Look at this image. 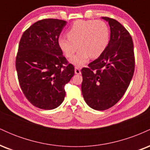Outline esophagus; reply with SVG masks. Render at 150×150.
I'll return each instance as SVG.
<instances>
[{
  "mask_svg": "<svg viewBox=\"0 0 150 150\" xmlns=\"http://www.w3.org/2000/svg\"><path fill=\"white\" fill-rule=\"evenodd\" d=\"M75 73L77 74V75H79V74L81 73V70L79 67H75Z\"/></svg>",
  "mask_w": 150,
  "mask_h": 150,
  "instance_id": "esophagus-1",
  "label": "esophagus"
}]
</instances>
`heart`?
Here are the masks:
<instances>
[{
  "label": "heart",
  "instance_id": "1",
  "mask_svg": "<svg viewBox=\"0 0 150 150\" xmlns=\"http://www.w3.org/2000/svg\"><path fill=\"white\" fill-rule=\"evenodd\" d=\"M67 34L68 37L59 38L58 44L67 58H71L80 48L70 60L77 67L85 65L90 57L101 56L109 41L107 25L101 20H78L70 27Z\"/></svg>",
  "mask_w": 150,
  "mask_h": 150
}]
</instances>
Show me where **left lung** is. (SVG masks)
<instances>
[{"mask_svg":"<svg viewBox=\"0 0 150 150\" xmlns=\"http://www.w3.org/2000/svg\"><path fill=\"white\" fill-rule=\"evenodd\" d=\"M108 22L111 37L99 57L81 70L82 93L89 107L104 111L112 107L123 97L135 70L133 42L128 30L113 18Z\"/></svg>","mask_w":150,"mask_h":150,"instance_id":"obj_1","label":"left lung"}]
</instances>
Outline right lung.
Returning a JSON list of instances; mask_svg holds the SVG:
<instances>
[{"label": "right lung", "instance_id": "add662e5", "mask_svg": "<svg viewBox=\"0 0 150 150\" xmlns=\"http://www.w3.org/2000/svg\"><path fill=\"white\" fill-rule=\"evenodd\" d=\"M67 22L44 19L22 34L15 61L19 83L25 97L41 109L51 110L62 104L65 85L75 74L58 44Z\"/></svg>", "mask_w": 150, "mask_h": 150}]
</instances>
